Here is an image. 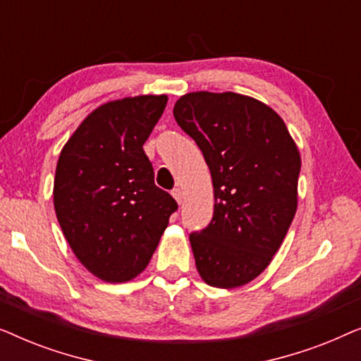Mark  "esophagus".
I'll return each instance as SVG.
<instances>
[{"label": "esophagus", "instance_id": "1", "mask_svg": "<svg viewBox=\"0 0 361 361\" xmlns=\"http://www.w3.org/2000/svg\"><path fill=\"white\" fill-rule=\"evenodd\" d=\"M172 197L177 200V204H182V199H184V194H182L180 189H174L172 190Z\"/></svg>", "mask_w": 361, "mask_h": 361}]
</instances>
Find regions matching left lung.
<instances>
[{
  "label": "left lung",
  "instance_id": "left-lung-1",
  "mask_svg": "<svg viewBox=\"0 0 361 361\" xmlns=\"http://www.w3.org/2000/svg\"><path fill=\"white\" fill-rule=\"evenodd\" d=\"M174 118L214 184V219L190 233L197 271L214 288H240L268 268L293 224L299 149L273 108L240 93H185Z\"/></svg>",
  "mask_w": 361,
  "mask_h": 361
}]
</instances>
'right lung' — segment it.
Listing matches in <instances>:
<instances>
[{
    "mask_svg": "<svg viewBox=\"0 0 361 361\" xmlns=\"http://www.w3.org/2000/svg\"><path fill=\"white\" fill-rule=\"evenodd\" d=\"M167 95L126 97L93 110L62 147L54 209L77 259L98 279L141 274L177 204L154 184L142 145Z\"/></svg>",
    "mask_w": 361,
    "mask_h": 361,
    "instance_id": "1",
    "label": "right lung"
}]
</instances>
